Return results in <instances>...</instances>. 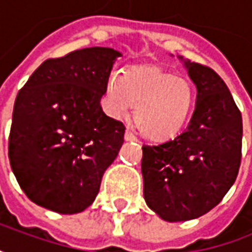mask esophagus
<instances>
[{
	"instance_id": "obj_1",
	"label": "esophagus",
	"mask_w": 252,
	"mask_h": 252,
	"mask_svg": "<svg viewBox=\"0 0 252 252\" xmlns=\"http://www.w3.org/2000/svg\"><path fill=\"white\" fill-rule=\"evenodd\" d=\"M125 140H126V142H133V140H136V136L133 134V132L130 129H126V132H125Z\"/></svg>"
}]
</instances>
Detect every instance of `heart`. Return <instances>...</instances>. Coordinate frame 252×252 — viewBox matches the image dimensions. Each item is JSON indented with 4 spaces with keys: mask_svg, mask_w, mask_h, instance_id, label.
Returning <instances> with one entry per match:
<instances>
[{
    "mask_svg": "<svg viewBox=\"0 0 252 252\" xmlns=\"http://www.w3.org/2000/svg\"><path fill=\"white\" fill-rule=\"evenodd\" d=\"M107 107L125 116L134 106L133 119L152 140H167L183 129L194 102L190 81L156 65L130 68L122 76L112 73L106 85Z\"/></svg>",
    "mask_w": 252,
    "mask_h": 252,
    "instance_id": "obj_1",
    "label": "heart"
}]
</instances>
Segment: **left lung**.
Masks as SVG:
<instances>
[{
	"label": "left lung",
	"mask_w": 252,
	"mask_h": 252,
	"mask_svg": "<svg viewBox=\"0 0 252 252\" xmlns=\"http://www.w3.org/2000/svg\"><path fill=\"white\" fill-rule=\"evenodd\" d=\"M179 59L197 88L194 113L174 139L142 147L146 204L169 222L198 219L220 203L237 179L243 142L241 112L224 81Z\"/></svg>",
	"instance_id": "obj_1"
}]
</instances>
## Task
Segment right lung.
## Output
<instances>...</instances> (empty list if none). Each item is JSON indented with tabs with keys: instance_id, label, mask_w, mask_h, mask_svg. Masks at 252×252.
Segmentation results:
<instances>
[{
	"instance_id": "add662e5",
	"label": "right lung",
	"mask_w": 252,
	"mask_h": 252,
	"mask_svg": "<svg viewBox=\"0 0 252 252\" xmlns=\"http://www.w3.org/2000/svg\"><path fill=\"white\" fill-rule=\"evenodd\" d=\"M119 57V51L94 46L48 59L17 94L8 156L35 204L76 214L94 201L123 145V123L100 106Z\"/></svg>"
}]
</instances>
